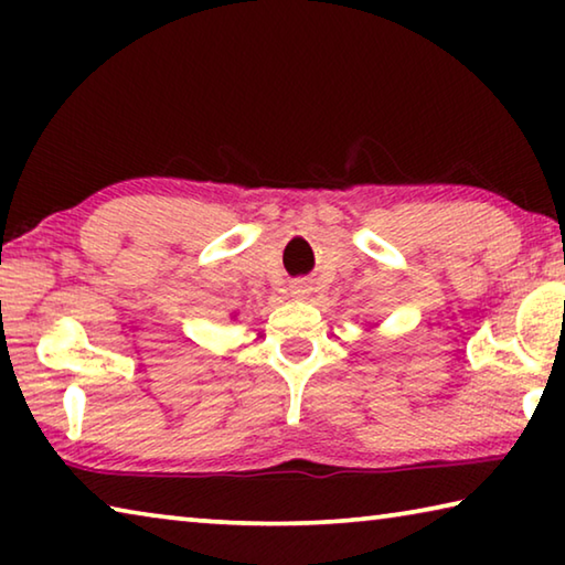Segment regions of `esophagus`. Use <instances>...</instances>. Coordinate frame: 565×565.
<instances>
[{"mask_svg": "<svg viewBox=\"0 0 565 565\" xmlns=\"http://www.w3.org/2000/svg\"><path fill=\"white\" fill-rule=\"evenodd\" d=\"M309 294H311V286L306 281H294L291 284V296H296V299H306Z\"/></svg>", "mask_w": 565, "mask_h": 565, "instance_id": "1", "label": "esophagus"}]
</instances>
